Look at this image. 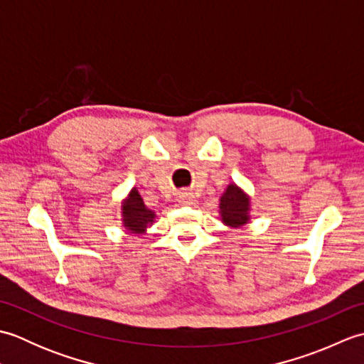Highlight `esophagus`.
<instances>
[{"label":"esophagus","mask_w":364,"mask_h":364,"mask_svg":"<svg viewBox=\"0 0 364 364\" xmlns=\"http://www.w3.org/2000/svg\"><path fill=\"white\" fill-rule=\"evenodd\" d=\"M196 197L191 194V192H180L178 194V203L180 205H186V206H191V205H196Z\"/></svg>","instance_id":"esophagus-1"}]
</instances>
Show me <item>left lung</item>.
Masks as SVG:
<instances>
[{"mask_svg":"<svg viewBox=\"0 0 364 364\" xmlns=\"http://www.w3.org/2000/svg\"><path fill=\"white\" fill-rule=\"evenodd\" d=\"M252 198L247 192L230 183L219 198L220 220L228 228H242L252 219Z\"/></svg>","mask_w":364,"mask_h":364,"instance_id":"8db88e82","label":"left lung"}]
</instances>
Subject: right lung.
Segmentation results:
<instances>
[{
    "instance_id": "right-lung-1",
    "label": "right lung",
    "mask_w": 364,
    "mask_h": 364,
    "mask_svg": "<svg viewBox=\"0 0 364 364\" xmlns=\"http://www.w3.org/2000/svg\"><path fill=\"white\" fill-rule=\"evenodd\" d=\"M120 215L123 228L136 236L146 235V230L156 220V213L145 206L137 188L131 189L128 196L122 200Z\"/></svg>"
}]
</instances>
